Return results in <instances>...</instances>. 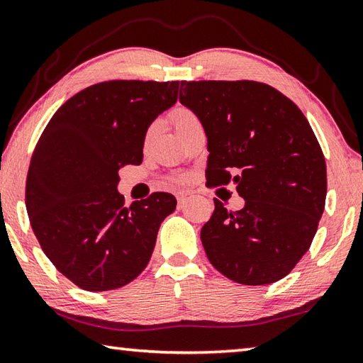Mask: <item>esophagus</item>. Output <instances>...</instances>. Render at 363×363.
Returning a JSON list of instances; mask_svg holds the SVG:
<instances>
[{"label":"esophagus","instance_id":"obj_1","mask_svg":"<svg viewBox=\"0 0 363 363\" xmlns=\"http://www.w3.org/2000/svg\"><path fill=\"white\" fill-rule=\"evenodd\" d=\"M190 194L189 192H177L176 194V199H177V203H179V204H182L184 201H186L187 200V196H189Z\"/></svg>","mask_w":363,"mask_h":363}]
</instances>
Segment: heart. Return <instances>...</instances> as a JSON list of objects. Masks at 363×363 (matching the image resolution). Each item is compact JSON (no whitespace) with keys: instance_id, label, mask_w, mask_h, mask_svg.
<instances>
[{"instance_id":"obj_1","label":"heart","mask_w":363,"mask_h":363,"mask_svg":"<svg viewBox=\"0 0 363 363\" xmlns=\"http://www.w3.org/2000/svg\"><path fill=\"white\" fill-rule=\"evenodd\" d=\"M171 118H173V122H174L177 135H179L181 131H184L186 128H189L190 125L199 122V117H196L192 111L187 108H176L173 113H171ZM155 130H157L155 123L149 125V128L146 130V135H144V140H146V143L152 140V136L155 135Z\"/></svg>"}]
</instances>
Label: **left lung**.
<instances>
[{"mask_svg": "<svg viewBox=\"0 0 363 363\" xmlns=\"http://www.w3.org/2000/svg\"><path fill=\"white\" fill-rule=\"evenodd\" d=\"M179 101L206 131L208 184L235 182L246 201L228 211L214 200L201 228L209 262L245 286L282 279L311 246L325 208V159L308 118L255 81H182Z\"/></svg>", "mask_w": 363, "mask_h": 363, "instance_id": "left-lung-1", "label": "left lung"}]
</instances>
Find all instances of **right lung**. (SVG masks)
Listing matches in <instances>:
<instances>
[{"label":"right lung","instance_id":"obj_1","mask_svg":"<svg viewBox=\"0 0 363 363\" xmlns=\"http://www.w3.org/2000/svg\"><path fill=\"white\" fill-rule=\"evenodd\" d=\"M179 81H108L58 108L33 150L25 203L44 254L90 292L127 286L152 257L176 199L155 192L125 206L118 169L143 162L144 135L177 100Z\"/></svg>","mask_w":363,"mask_h":363}]
</instances>
